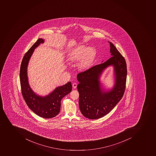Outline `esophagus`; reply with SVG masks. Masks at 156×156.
Wrapping results in <instances>:
<instances>
[{
	"label": "esophagus",
	"mask_w": 156,
	"mask_h": 156,
	"mask_svg": "<svg viewBox=\"0 0 156 156\" xmlns=\"http://www.w3.org/2000/svg\"><path fill=\"white\" fill-rule=\"evenodd\" d=\"M77 84H76V83H74L73 84H72V87H73V88H76L77 87Z\"/></svg>",
	"instance_id": "34e87169"
}]
</instances>
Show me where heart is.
Instances as JSON below:
<instances>
[{
	"mask_svg": "<svg viewBox=\"0 0 156 156\" xmlns=\"http://www.w3.org/2000/svg\"><path fill=\"white\" fill-rule=\"evenodd\" d=\"M95 56V51L93 47L81 45L74 49L70 54L72 62H79L78 67L82 70H86L93 63Z\"/></svg>",
	"mask_w": 156,
	"mask_h": 156,
	"instance_id": "b5f03b06",
	"label": "heart"
}]
</instances>
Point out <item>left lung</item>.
Listing matches in <instances>:
<instances>
[{
  "mask_svg": "<svg viewBox=\"0 0 156 156\" xmlns=\"http://www.w3.org/2000/svg\"><path fill=\"white\" fill-rule=\"evenodd\" d=\"M108 42L112 57L77 75L79 82L77 87L79 93V108L83 115L89 119H98L109 113L122 98L125 92L126 62L113 44ZM110 66L114 67L115 83L111 89L105 91L101 87L100 78L103 71Z\"/></svg>",
  "mask_w": 156,
  "mask_h": 156,
  "instance_id": "1",
  "label": "left lung"
}]
</instances>
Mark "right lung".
I'll return each mask as SVG.
<instances>
[{"mask_svg": "<svg viewBox=\"0 0 156 156\" xmlns=\"http://www.w3.org/2000/svg\"><path fill=\"white\" fill-rule=\"evenodd\" d=\"M44 40L39 38L31 48L25 54L21 63L20 71V80L22 94L28 107L34 113L43 118L55 117L61 110V101L63 97L72 90L71 82L63 86L58 87L48 95L41 96L32 90L28 82L27 66L34 49Z\"/></svg>", "mask_w": 156, "mask_h": 156, "instance_id": "obj_1", "label": "right lung"}]
</instances>
